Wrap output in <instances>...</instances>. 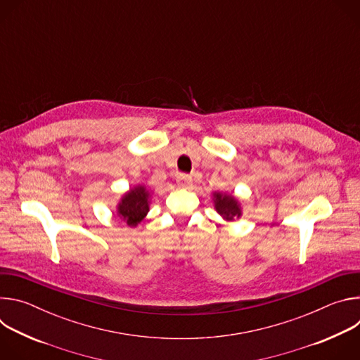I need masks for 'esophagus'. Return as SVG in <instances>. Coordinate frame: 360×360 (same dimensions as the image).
<instances>
[{"label":"esophagus","mask_w":360,"mask_h":360,"mask_svg":"<svg viewBox=\"0 0 360 360\" xmlns=\"http://www.w3.org/2000/svg\"><path fill=\"white\" fill-rule=\"evenodd\" d=\"M176 182L181 188H189L192 185V176L186 175V174H181V175H178Z\"/></svg>","instance_id":"obj_1"}]
</instances>
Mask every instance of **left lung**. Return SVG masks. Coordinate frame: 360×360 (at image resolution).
Returning a JSON list of instances; mask_svg holds the SVG:
<instances>
[{
    "mask_svg": "<svg viewBox=\"0 0 360 360\" xmlns=\"http://www.w3.org/2000/svg\"><path fill=\"white\" fill-rule=\"evenodd\" d=\"M212 200H214L215 211L226 222H233L235 219H239L242 217V205L233 193L218 191L212 193Z\"/></svg>",
    "mask_w": 360,
    "mask_h": 360,
    "instance_id": "obj_1",
    "label": "left lung"
}]
</instances>
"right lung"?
I'll return each mask as SVG.
<instances>
[{
    "mask_svg": "<svg viewBox=\"0 0 360 360\" xmlns=\"http://www.w3.org/2000/svg\"><path fill=\"white\" fill-rule=\"evenodd\" d=\"M150 198L152 192L143 184L134 185L121 196L120 202L117 203L118 218L124 221L129 228H136L138 224H141L149 212Z\"/></svg>",
    "mask_w": 360,
    "mask_h": 360,
    "instance_id": "right-lung-1",
    "label": "right lung"
}]
</instances>
